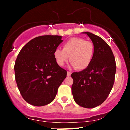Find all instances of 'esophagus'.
Instances as JSON below:
<instances>
[{"label":"esophagus","instance_id":"1","mask_svg":"<svg viewBox=\"0 0 130 130\" xmlns=\"http://www.w3.org/2000/svg\"><path fill=\"white\" fill-rule=\"evenodd\" d=\"M71 73L70 72V71H67V76H70L71 75Z\"/></svg>","mask_w":130,"mask_h":130}]
</instances>
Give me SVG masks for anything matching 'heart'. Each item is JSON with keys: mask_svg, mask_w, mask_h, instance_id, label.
<instances>
[{"mask_svg": "<svg viewBox=\"0 0 130 130\" xmlns=\"http://www.w3.org/2000/svg\"><path fill=\"white\" fill-rule=\"evenodd\" d=\"M95 54V46L91 41L80 37H73L63 44V50L56 49L54 57L56 63L62 67L68 62L77 70L87 68L92 62Z\"/></svg>", "mask_w": 130, "mask_h": 130, "instance_id": "heart-1", "label": "heart"}]
</instances>
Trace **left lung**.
Wrapping results in <instances>:
<instances>
[{"label":"left lung","mask_w":130,"mask_h":130,"mask_svg":"<svg viewBox=\"0 0 130 130\" xmlns=\"http://www.w3.org/2000/svg\"><path fill=\"white\" fill-rule=\"evenodd\" d=\"M95 46V54L87 68L74 72L71 92L77 104L93 108L106 100L114 86L116 71V60L111 47L101 37L84 32Z\"/></svg>","instance_id":"left-lung-1"}]
</instances>
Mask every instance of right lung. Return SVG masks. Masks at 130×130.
Masks as SVG:
<instances>
[{
	"mask_svg": "<svg viewBox=\"0 0 130 130\" xmlns=\"http://www.w3.org/2000/svg\"><path fill=\"white\" fill-rule=\"evenodd\" d=\"M63 41L59 35H43L21 50L14 64L15 79L22 98L28 103L42 106L54 100L58 88L67 77L54 57Z\"/></svg>",
	"mask_w": 130,
	"mask_h": 130,
	"instance_id": "obj_1",
	"label": "right lung"
}]
</instances>
